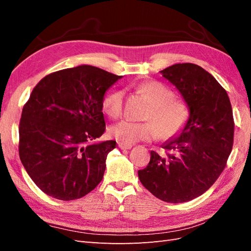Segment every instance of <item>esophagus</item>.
I'll return each instance as SVG.
<instances>
[{"label":"esophagus","instance_id":"esophagus-1","mask_svg":"<svg viewBox=\"0 0 251 251\" xmlns=\"http://www.w3.org/2000/svg\"><path fill=\"white\" fill-rule=\"evenodd\" d=\"M117 146H119V148L122 149V150H129V149L132 148L131 145H125V143L122 142H117Z\"/></svg>","mask_w":251,"mask_h":251}]
</instances>
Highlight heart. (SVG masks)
<instances>
[{"mask_svg":"<svg viewBox=\"0 0 251 251\" xmlns=\"http://www.w3.org/2000/svg\"><path fill=\"white\" fill-rule=\"evenodd\" d=\"M138 88L148 96L152 103V108L146 115L148 122L123 120L110 127V135L125 145H132L138 141H150L157 136L167 140L179 135L190 120L189 105L184 101L175 99V94L172 90L158 82L143 83ZM123 104V89H112L102 99V109L110 117L120 116Z\"/></svg>","mask_w":251,"mask_h":251,"instance_id":"heart-1","label":"heart"}]
</instances>
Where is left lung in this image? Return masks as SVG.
<instances>
[{
  "instance_id": "obj_1",
  "label": "left lung",
  "mask_w": 251,
  "mask_h": 251,
  "mask_svg": "<svg viewBox=\"0 0 251 251\" xmlns=\"http://www.w3.org/2000/svg\"><path fill=\"white\" fill-rule=\"evenodd\" d=\"M190 108V120L178 138L163 146L165 155L151 151L140 182L167 202H184L201 195L226 166L234 140L228 96L209 72L194 63H176L161 71Z\"/></svg>"
}]
</instances>
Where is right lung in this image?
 Returning <instances> with one entry per match:
<instances>
[{
  "label": "right lung",
  "instance_id": "obj_1",
  "mask_svg": "<svg viewBox=\"0 0 251 251\" xmlns=\"http://www.w3.org/2000/svg\"><path fill=\"white\" fill-rule=\"evenodd\" d=\"M121 77L79 66L49 74L32 90L19 123V156L45 194L77 200L102 180L116 142L94 140L105 130V90Z\"/></svg>",
  "mask_w": 251,
  "mask_h": 251
}]
</instances>
